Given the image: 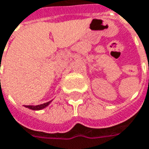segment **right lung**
<instances>
[{
	"label": "right lung",
	"instance_id": "obj_1",
	"mask_svg": "<svg viewBox=\"0 0 149 149\" xmlns=\"http://www.w3.org/2000/svg\"><path fill=\"white\" fill-rule=\"evenodd\" d=\"M51 103V101L50 102H47V103H45V104H40V105H25V107H26V108H28V109H33V110H40V109H44L45 107H47L49 104Z\"/></svg>",
	"mask_w": 149,
	"mask_h": 149
}]
</instances>
